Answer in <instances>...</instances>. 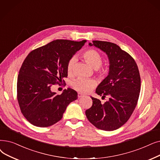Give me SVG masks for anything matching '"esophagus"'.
<instances>
[{
  "label": "esophagus",
  "mask_w": 160,
  "mask_h": 160,
  "mask_svg": "<svg viewBox=\"0 0 160 160\" xmlns=\"http://www.w3.org/2000/svg\"><path fill=\"white\" fill-rule=\"evenodd\" d=\"M84 97V95L82 94L81 93H78V98H80V97Z\"/></svg>",
  "instance_id": "obj_1"
}]
</instances>
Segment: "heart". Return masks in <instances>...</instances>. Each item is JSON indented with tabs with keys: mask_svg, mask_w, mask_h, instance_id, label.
Listing matches in <instances>:
<instances>
[{
	"mask_svg": "<svg viewBox=\"0 0 160 160\" xmlns=\"http://www.w3.org/2000/svg\"><path fill=\"white\" fill-rule=\"evenodd\" d=\"M82 56L100 75L105 76L108 74V68L107 67H101L102 62V58L98 51L89 48L82 52ZM75 62L76 59L74 58L70 59L67 62V72L68 76H71L72 74ZM72 86L75 90L80 93H86L90 92L96 86V82L93 79L78 78L72 83Z\"/></svg>",
	"mask_w": 160,
	"mask_h": 160,
	"instance_id": "1",
	"label": "heart"
}]
</instances>
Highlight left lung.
Wrapping results in <instances>:
<instances>
[{
	"mask_svg": "<svg viewBox=\"0 0 160 160\" xmlns=\"http://www.w3.org/2000/svg\"><path fill=\"white\" fill-rule=\"evenodd\" d=\"M95 46L106 52L110 61L108 75L96 89V93L109 100L104 104L92 97V106L86 110L88 120L104 131L120 128L129 119L137 105L141 91V76L135 59L119 46L106 41L93 40Z\"/></svg>",
	"mask_w": 160,
	"mask_h": 160,
	"instance_id": "1",
	"label": "left lung"
}]
</instances>
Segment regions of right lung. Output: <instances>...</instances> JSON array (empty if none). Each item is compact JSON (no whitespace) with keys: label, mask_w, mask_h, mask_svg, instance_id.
Masks as SVG:
<instances>
[{"label":"right lung","mask_w":160,"mask_h":160,"mask_svg":"<svg viewBox=\"0 0 160 160\" xmlns=\"http://www.w3.org/2000/svg\"><path fill=\"white\" fill-rule=\"evenodd\" d=\"M86 42L55 40L27 55L19 71L17 99L21 112L31 124L47 128L56 123L67 107L78 98L71 88L58 95L51 88L65 84L67 62Z\"/></svg>","instance_id":"obj_1"}]
</instances>
